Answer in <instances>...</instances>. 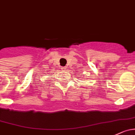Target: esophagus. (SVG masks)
<instances>
[{"label":"esophagus","instance_id":"1","mask_svg":"<svg viewBox=\"0 0 135 135\" xmlns=\"http://www.w3.org/2000/svg\"><path fill=\"white\" fill-rule=\"evenodd\" d=\"M62 70H66V66H63V67H61Z\"/></svg>","mask_w":135,"mask_h":135}]
</instances>
